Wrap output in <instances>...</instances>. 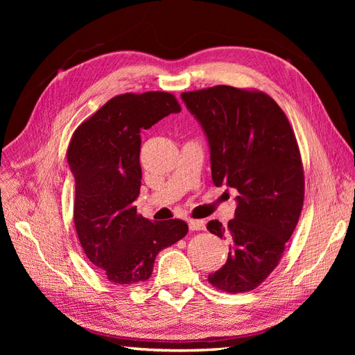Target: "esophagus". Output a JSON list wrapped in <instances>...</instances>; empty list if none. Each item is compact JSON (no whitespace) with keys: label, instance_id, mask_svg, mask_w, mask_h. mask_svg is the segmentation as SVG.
Listing matches in <instances>:
<instances>
[{"label":"esophagus","instance_id":"esophagus-1","mask_svg":"<svg viewBox=\"0 0 355 355\" xmlns=\"http://www.w3.org/2000/svg\"><path fill=\"white\" fill-rule=\"evenodd\" d=\"M188 225H189V230L191 231H202L204 228H206V223H204L202 220L191 219V220H188Z\"/></svg>","mask_w":355,"mask_h":355}]
</instances>
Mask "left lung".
Returning a JSON list of instances; mask_svg holds the SVG:
<instances>
[{
  "label": "left lung",
  "mask_w": 355,
  "mask_h": 355,
  "mask_svg": "<svg viewBox=\"0 0 355 355\" xmlns=\"http://www.w3.org/2000/svg\"><path fill=\"white\" fill-rule=\"evenodd\" d=\"M210 145L211 179L239 191L235 218L207 230L230 241L227 263L209 275L222 292L244 293L266 280L296 228L305 197L304 166L286 114L261 90L214 85L182 93Z\"/></svg>",
  "instance_id": "obj_1"
}]
</instances>
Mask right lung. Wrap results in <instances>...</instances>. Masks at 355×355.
<instances>
[{
	"label": "right lung",
	"mask_w": 355,
	"mask_h": 355,
	"mask_svg": "<svg viewBox=\"0 0 355 355\" xmlns=\"http://www.w3.org/2000/svg\"><path fill=\"white\" fill-rule=\"evenodd\" d=\"M180 112L171 93L115 96L73 132L68 164L75 179L73 223L90 262L111 283L136 284L153 274L159 250L188 232L187 222H151L139 214L141 133Z\"/></svg>",
	"instance_id": "obj_1"
}]
</instances>
